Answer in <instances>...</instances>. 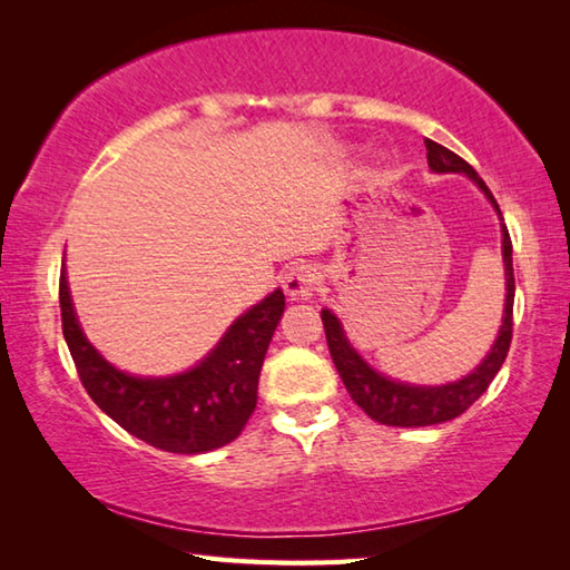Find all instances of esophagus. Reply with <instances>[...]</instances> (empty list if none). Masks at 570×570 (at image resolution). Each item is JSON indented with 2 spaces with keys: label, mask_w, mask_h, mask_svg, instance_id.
<instances>
[{
  "label": "esophagus",
  "mask_w": 570,
  "mask_h": 570,
  "mask_svg": "<svg viewBox=\"0 0 570 570\" xmlns=\"http://www.w3.org/2000/svg\"><path fill=\"white\" fill-rule=\"evenodd\" d=\"M322 282L320 268L312 264H296L288 268L282 278V286L288 296L294 298H306L316 292V286Z\"/></svg>",
  "instance_id": "esophagus-1"
}]
</instances>
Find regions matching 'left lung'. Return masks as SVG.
<instances>
[{
    "mask_svg": "<svg viewBox=\"0 0 570 570\" xmlns=\"http://www.w3.org/2000/svg\"><path fill=\"white\" fill-rule=\"evenodd\" d=\"M424 148H428V163L435 173H465L480 186V190L490 198V204L495 206L498 216V200L493 193L485 186L475 168L470 166L468 160H462L458 153L448 150L435 140H424ZM503 262H505V316L503 326H500V334L493 344V350L482 360L475 372H470L468 377L460 382L442 384V387H414V384H402L382 377L380 372H374L370 364H366L360 354H356L346 336L342 332V324L336 316L324 308L322 322L326 332V344H330V354L334 360L336 372L344 382L350 397L360 404V407L370 414L372 420L382 424H392V428H428V424H440L448 420L460 417L472 402H475L482 392L490 387V382L495 380V374L503 366L510 340H513V298H515V276H513V244H510L508 226H503Z\"/></svg>",
    "mask_w": 570,
    "mask_h": 570,
    "instance_id": "1",
    "label": "left lung"
}]
</instances>
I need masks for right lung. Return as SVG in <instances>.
<instances>
[{"label":"right lung","instance_id":"add662e5","mask_svg":"<svg viewBox=\"0 0 570 570\" xmlns=\"http://www.w3.org/2000/svg\"><path fill=\"white\" fill-rule=\"evenodd\" d=\"M60 308L65 342L92 402L148 445L198 455L236 440L254 414L258 374L284 314V292L276 288L262 304L248 308L198 366L166 380L130 377L102 360L75 320L65 272Z\"/></svg>","mask_w":570,"mask_h":570}]
</instances>
